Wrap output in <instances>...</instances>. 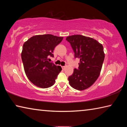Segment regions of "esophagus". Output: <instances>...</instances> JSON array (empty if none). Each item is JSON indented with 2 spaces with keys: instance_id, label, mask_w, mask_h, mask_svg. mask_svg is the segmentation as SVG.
Returning <instances> with one entry per match:
<instances>
[{
  "instance_id": "esophagus-1",
  "label": "esophagus",
  "mask_w": 127,
  "mask_h": 127,
  "mask_svg": "<svg viewBox=\"0 0 127 127\" xmlns=\"http://www.w3.org/2000/svg\"><path fill=\"white\" fill-rule=\"evenodd\" d=\"M65 67H66L65 66H62V69H64L65 68Z\"/></svg>"
}]
</instances>
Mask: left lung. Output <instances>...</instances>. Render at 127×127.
Here are the masks:
<instances>
[{
  "label": "left lung",
  "mask_w": 127,
  "mask_h": 127,
  "mask_svg": "<svg viewBox=\"0 0 127 127\" xmlns=\"http://www.w3.org/2000/svg\"><path fill=\"white\" fill-rule=\"evenodd\" d=\"M66 40L71 45L75 58L80 59L78 68H74L68 77L69 83L76 90L87 89L99 76L105 58L104 48L97 41L81 35L69 36Z\"/></svg>",
  "instance_id": "8db88e82"
}]
</instances>
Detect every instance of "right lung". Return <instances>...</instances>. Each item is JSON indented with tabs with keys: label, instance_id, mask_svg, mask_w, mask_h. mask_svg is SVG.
<instances>
[{
	"label": "right lung",
	"instance_id": "obj_1",
	"mask_svg": "<svg viewBox=\"0 0 127 127\" xmlns=\"http://www.w3.org/2000/svg\"><path fill=\"white\" fill-rule=\"evenodd\" d=\"M63 38L50 34L36 35L23 44L21 58L25 73L36 86L46 89L55 83L62 68L49 62L48 58L54 57V49Z\"/></svg>",
	"mask_w": 127,
	"mask_h": 127
}]
</instances>
